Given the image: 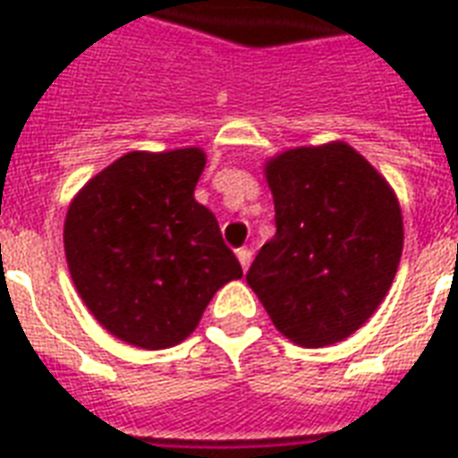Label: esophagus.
I'll return each instance as SVG.
<instances>
[{"label": "esophagus", "mask_w": 458, "mask_h": 458, "mask_svg": "<svg viewBox=\"0 0 458 458\" xmlns=\"http://www.w3.org/2000/svg\"><path fill=\"white\" fill-rule=\"evenodd\" d=\"M236 258H239L241 267L248 269L250 267V260H253V250H250V248H239V250H236Z\"/></svg>", "instance_id": "esophagus-1"}]
</instances>
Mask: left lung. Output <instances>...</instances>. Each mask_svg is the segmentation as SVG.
<instances>
[{"instance_id": "obj_1", "label": "left lung", "mask_w": 458, "mask_h": 458, "mask_svg": "<svg viewBox=\"0 0 458 458\" xmlns=\"http://www.w3.org/2000/svg\"><path fill=\"white\" fill-rule=\"evenodd\" d=\"M275 239L248 269L275 327L320 349L353 335L377 310L402 260L399 200L351 145L293 148L265 165Z\"/></svg>"}]
</instances>
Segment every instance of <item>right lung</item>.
<instances>
[{
	"label": "right lung",
	"mask_w": 458,
	"mask_h": 458,
	"mask_svg": "<svg viewBox=\"0 0 458 458\" xmlns=\"http://www.w3.org/2000/svg\"><path fill=\"white\" fill-rule=\"evenodd\" d=\"M203 169L200 148L126 152L71 200V279L122 342L150 351L183 342L212 296L243 277L215 215L193 198Z\"/></svg>",
	"instance_id": "add662e5"
}]
</instances>
